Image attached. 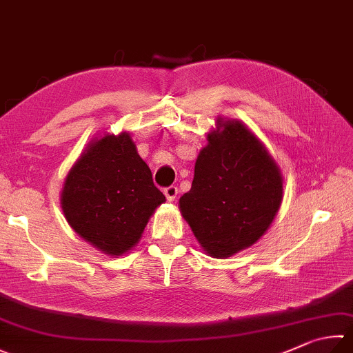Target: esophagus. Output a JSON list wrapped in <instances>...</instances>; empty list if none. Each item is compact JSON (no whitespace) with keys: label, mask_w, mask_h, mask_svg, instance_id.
<instances>
[{"label":"esophagus","mask_w":353,"mask_h":353,"mask_svg":"<svg viewBox=\"0 0 353 353\" xmlns=\"http://www.w3.org/2000/svg\"><path fill=\"white\" fill-rule=\"evenodd\" d=\"M164 195L169 199V201H175V198L178 195V188L176 185H169V188L164 189Z\"/></svg>","instance_id":"1"}]
</instances>
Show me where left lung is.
Returning a JSON list of instances; mask_svg holds the SVG:
<instances>
[{"mask_svg": "<svg viewBox=\"0 0 353 353\" xmlns=\"http://www.w3.org/2000/svg\"><path fill=\"white\" fill-rule=\"evenodd\" d=\"M283 199L281 170L264 144L236 119H216L199 150L192 188L179 210L204 252L228 258L250 248Z\"/></svg>", "mask_w": 353, "mask_h": 353, "instance_id": "obj_1", "label": "left lung"}]
</instances>
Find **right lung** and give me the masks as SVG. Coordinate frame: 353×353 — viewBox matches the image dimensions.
Returning <instances> with one entry per match:
<instances>
[{"mask_svg":"<svg viewBox=\"0 0 353 353\" xmlns=\"http://www.w3.org/2000/svg\"><path fill=\"white\" fill-rule=\"evenodd\" d=\"M165 196L129 134L94 139L72 165L61 190L70 228L103 254L119 256L135 248Z\"/></svg>","mask_w":353,"mask_h":353,"instance_id":"obj_1","label":"right lung"}]
</instances>
